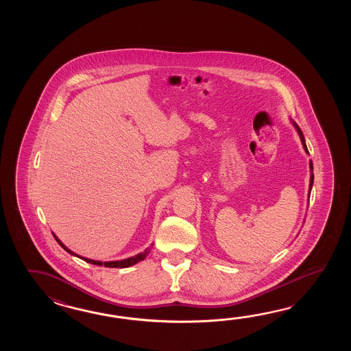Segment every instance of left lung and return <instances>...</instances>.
<instances>
[{
  "instance_id": "1",
  "label": "left lung",
  "mask_w": 351,
  "mask_h": 351,
  "mask_svg": "<svg viewBox=\"0 0 351 351\" xmlns=\"http://www.w3.org/2000/svg\"><path fill=\"white\" fill-rule=\"evenodd\" d=\"M290 121L292 123V125L295 127V129H296V132H298V136H300V139H301V143H302V147H304V149H305L306 153L308 154V150H307V147H306V143H305V136H304V134H302V132H301V129H300V127H298V124L293 121V120L290 119ZM313 162L310 160V186H308V198H310V193H311V189H313Z\"/></svg>"
}]
</instances>
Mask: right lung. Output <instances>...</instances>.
I'll return each instance as SVG.
<instances>
[{
    "instance_id": "add662e5",
    "label": "right lung",
    "mask_w": 351,
    "mask_h": 351,
    "mask_svg": "<svg viewBox=\"0 0 351 351\" xmlns=\"http://www.w3.org/2000/svg\"><path fill=\"white\" fill-rule=\"evenodd\" d=\"M53 237L55 239L58 241V243H59L60 246L62 247L66 252H69L70 254H73V256H76V257H79V258H82L85 262H88V263H93V265H97V266H104V267H112V269H127V267H130V266H133L135 263H138V262L143 261L150 252V248L153 247H148V248H145L143 252L141 254H135L133 257H129V258H125V260H119V261H97V260H90V258H86V257H82L80 254H74L71 250H69L61 241H60L58 237H56V234L53 233Z\"/></svg>"
}]
</instances>
